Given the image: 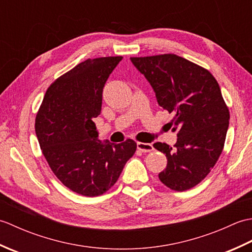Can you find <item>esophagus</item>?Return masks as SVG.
Wrapping results in <instances>:
<instances>
[{
  "instance_id": "34e87169",
  "label": "esophagus",
  "mask_w": 252,
  "mask_h": 252,
  "mask_svg": "<svg viewBox=\"0 0 252 252\" xmlns=\"http://www.w3.org/2000/svg\"><path fill=\"white\" fill-rule=\"evenodd\" d=\"M137 149L142 153H149L154 151V147L152 144H148V143H142V142H137L136 144Z\"/></svg>"
}]
</instances>
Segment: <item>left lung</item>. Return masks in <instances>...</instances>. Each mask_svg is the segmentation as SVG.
Returning <instances> with one entry per match:
<instances>
[{"instance_id": "1", "label": "left lung", "mask_w": 252, "mask_h": 252, "mask_svg": "<svg viewBox=\"0 0 252 252\" xmlns=\"http://www.w3.org/2000/svg\"><path fill=\"white\" fill-rule=\"evenodd\" d=\"M131 62L151 83L159 106L174 115L173 148L154 144L168 159L159 180L172 190L189 189L210 173L225 143L229 111L219 83L206 68L175 54L131 57Z\"/></svg>"}]
</instances>
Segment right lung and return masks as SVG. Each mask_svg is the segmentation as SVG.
Returning a JSON list of instances; mask_svg holds the SVG:
<instances>
[{"mask_svg":"<svg viewBox=\"0 0 252 252\" xmlns=\"http://www.w3.org/2000/svg\"><path fill=\"white\" fill-rule=\"evenodd\" d=\"M122 56L80 63L47 89L35 117V134L53 173L69 189L95 197L109 190L136 151L98 140L94 118L100 114L103 89Z\"/></svg>","mask_w":252,"mask_h":252,"instance_id":"add662e5","label":"right lung"}]
</instances>
